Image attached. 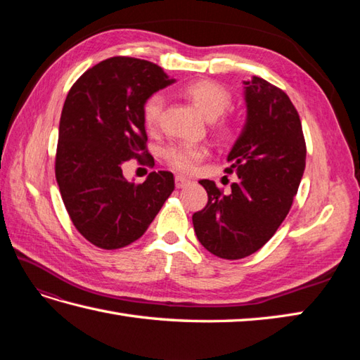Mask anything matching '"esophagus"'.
<instances>
[{
    "label": "esophagus",
    "mask_w": 360,
    "mask_h": 360,
    "mask_svg": "<svg viewBox=\"0 0 360 360\" xmlns=\"http://www.w3.org/2000/svg\"><path fill=\"white\" fill-rule=\"evenodd\" d=\"M190 184V179H187V178H184V176H181V174H178L174 178V186H176V188H182V187H186V186H188Z\"/></svg>",
    "instance_id": "34e87169"
}]
</instances>
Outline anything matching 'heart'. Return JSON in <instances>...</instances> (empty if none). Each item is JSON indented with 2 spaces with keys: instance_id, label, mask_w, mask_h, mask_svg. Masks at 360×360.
<instances>
[{
  "instance_id": "b5f03b06",
  "label": "heart",
  "mask_w": 360,
  "mask_h": 360,
  "mask_svg": "<svg viewBox=\"0 0 360 360\" xmlns=\"http://www.w3.org/2000/svg\"><path fill=\"white\" fill-rule=\"evenodd\" d=\"M181 94L192 102L202 116L210 120V127L221 141L232 139L236 131V122L229 116L227 110L233 102L232 93L218 82L201 79L186 83ZM164 96L155 93L145 98L141 108L143 125L155 131L160 124L164 110ZM209 156V148L202 143H173L162 150V159L174 170L192 173Z\"/></svg>"
}]
</instances>
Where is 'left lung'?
<instances>
[{"mask_svg":"<svg viewBox=\"0 0 360 360\" xmlns=\"http://www.w3.org/2000/svg\"><path fill=\"white\" fill-rule=\"evenodd\" d=\"M246 85L248 120L227 160L238 181L224 193L201 179L205 207L193 213L198 240L210 254L240 259L255 254L285 221L307 164L300 116L285 91L262 77Z\"/></svg>","mask_w":360,"mask_h":360,"instance_id":"obj_1","label":"left lung"}]
</instances>
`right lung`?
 <instances>
[{"label":"right lung","instance_id":"add662e5","mask_svg":"<svg viewBox=\"0 0 360 360\" xmlns=\"http://www.w3.org/2000/svg\"><path fill=\"white\" fill-rule=\"evenodd\" d=\"M173 82L147 60L111 57L83 72L66 96L56 179L72 224L97 248L139 240L174 190L170 172H151L142 184L122 174L129 159L153 160L141 108Z\"/></svg>","mask_w":360,"mask_h":360}]
</instances>
